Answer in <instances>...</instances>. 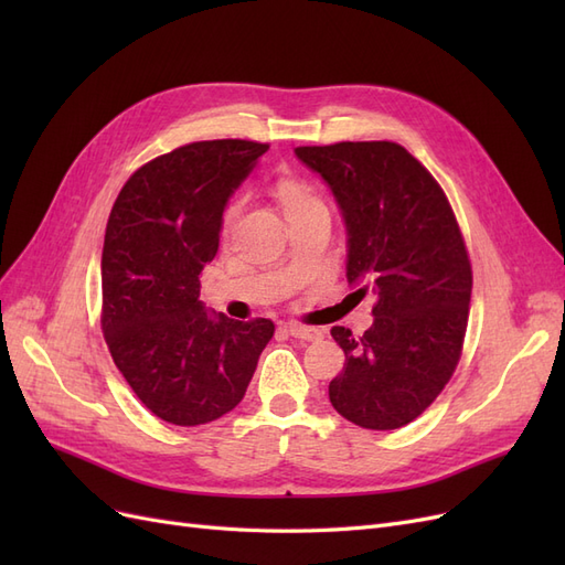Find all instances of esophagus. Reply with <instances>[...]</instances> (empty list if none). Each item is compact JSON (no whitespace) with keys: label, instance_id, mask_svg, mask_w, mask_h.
Segmentation results:
<instances>
[{"label":"esophagus","instance_id":"1","mask_svg":"<svg viewBox=\"0 0 565 565\" xmlns=\"http://www.w3.org/2000/svg\"><path fill=\"white\" fill-rule=\"evenodd\" d=\"M287 332L292 334L295 339H303V341H318V339H322V332L318 328H306V324H299V322H289L287 324Z\"/></svg>","mask_w":565,"mask_h":565}]
</instances>
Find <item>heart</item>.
<instances>
[{
  "mask_svg": "<svg viewBox=\"0 0 565 565\" xmlns=\"http://www.w3.org/2000/svg\"><path fill=\"white\" fill-rule=\"evenodd\" d=\"M276 191H278L280 202L285 204L287 214H292V212H297V210L309 207V204L320 202V200L316 198V193L311 191V188L306 185L303 181L295 179V177H285V179H280V181H278V185H276ZM237 216H241V202L235 200V202H231V204H228V210H226V214H224V228H226V233L235 226Z\"/></svg>",
  "mask_w": 565,
  "mask_h": 565,
  "instance_id": "b5f03b06",
  "label": "heart"
}]
</instances>
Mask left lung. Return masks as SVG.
I'll return each instance as SVG.
<instances>
[{"label":"left lung","mask_w":565,"mask_h":565,"mask_svg":"<svg viewBox=\"0 0 565 565\" xmlns=\"http://www.w3.org/2000/svg\"><path fill=\"white\" fill-rule=\"evenodd\" d=\"M347 224V278L372 295V328H332L347 363L330 382L341 417L374 431L417 419L452 377L465 344L471 264L450 202L419 160L391 141L301 146Z\"/></svg>","instance_id":"1"}]
</instances>
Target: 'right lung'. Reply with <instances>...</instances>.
<instances>
[{
    "label": "right lung",
    "instance_id": "right-lung-1",
    "mask_svg": "<svg viewBox=\"0 0 565 565\" xmlns=\"http://www.w3.org/2000/svg\"><path fill=\"white\" fill-rule=\"evenodd\" d=\"M268 143L221 139L150 160L119 191L100 256V328L113 361L152 415L207 424L243 401L276 324L210 313L200 273L224 210Z\"/></svg>",
    "mask_w": 565,
    "mask_h": 565
}]
</instances>
